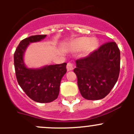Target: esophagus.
<instances>
[{"label":"esophagus","instance_id":"esophagus-1","mask_svg":"<svg viewBox=\"0 0 134 134\" xmlns=\"http://www.w3.org/2000/svg\"><path fill=\"white\" fill-rule=\"evenodd\" d=\"M73 69H74V65L72 63H71V62H69V63H67V71H72V70H73Z\"/></svg>","mask_w":134,"mask_h":134}]
</instances>
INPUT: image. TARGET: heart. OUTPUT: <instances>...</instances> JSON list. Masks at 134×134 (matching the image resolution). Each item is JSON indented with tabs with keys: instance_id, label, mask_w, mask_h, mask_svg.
<instances>
[{
	"instance_id": "heart-1",
	"label": "heart",
	"mask_w": 134,
	"mask_h": 134,
	"mask_svg": "<svg viewBox=\"0 0 134 134\" xmlns=\"http://www.w3.org/2000/svg\"><path fill=\"white\" fill-rule=\"evenodd\" d=\"M71 46L75 51H82L85 48L86 52H90L97 48L98 41L94 38L90 40L89 37H81L73 40L71 43Z\"/></svg>"
}]
</instances>
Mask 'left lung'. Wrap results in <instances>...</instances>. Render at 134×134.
I'll return each instance as SVG.
<instances>
[{"label":"left lung","instance_id":"obj_1","mask_svg":"<svg viewBox=\"0 0 134 134\" xmlns=\"http://www.w3.org/2000/svg\"><path fill=\"white\" fill-rule=\"evenodd\" d=\"M120 51L115 42H107L86 57L76 61L74 69L80 92L87 100H99L109 94L120 72Z\"/></svg>","mask_w":134,"mask_h":134}]
</instances>
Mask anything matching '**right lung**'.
<instances>
[{"instance_id":"obj_1","label":"right lung","mask_w":134,"mask_h":134,"mask_svg":"<svg viewBox=\"0 0 134 134\" xmlns=\"http://www.w3.org/2000/svg\"><path fill=\"white\" fill-rule=\"evenodd\" d=\"M46 35L30 36L20 42L14 53V67L19 85L28 97L40 103L52 102L58 98L61 80L67 72L66 65H51L41 69H28L23 62V55L30 43L43 40Z\"/></svg>"}]
</instances>
